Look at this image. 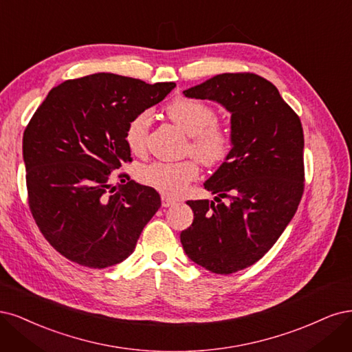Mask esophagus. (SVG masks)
<instances>
[{
  "mask_svg": "<svg viewBox=\"0 0 352 352\" xmlns=\"http://www.w3.org/2000/svg\"><path fill=\"white\" fill-rule=\"evenodd\" d=\"M161 200H162V208H169V206L175 205V200L171 199V197H168V196H162Z\"/></svg>",
  "mask_w": 352,
  "mask_h": 352,
  "instance_id": "obj_1",
  "label": "esophagus"
}]
</instances>
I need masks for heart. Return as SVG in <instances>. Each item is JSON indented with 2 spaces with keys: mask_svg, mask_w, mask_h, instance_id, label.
I'll return each mask as SVG.
<instances>
[{
  "mask_svg": "<svg viewBox=\"0 0 352 352\" xmlns=\"http://www.w3.org/2000/svg\"><path fill=\"white\" fill-rule=\"evenodd\" d=\"M166 114L177 126L190 135V149L199 160L209 166L219 165L228 160L234 138L231 129L217 121V112L205 102L190 98H177L166 107ZM152 124L151 111L134 116L126 129V143L133 152H142ZM199 175L196 157L179 162H152L139 168L138 178L164 196L177 197L187 190Z\"/></svg>",
  "mask_w": 352,
  "mask_h": 352,
  "instance_id": "obj_1",
  "label": "heart"
}]
</instances>
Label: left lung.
<instances>
[{
	"instance_id": "8db88e82",
	"label": "left lung",
	"mask_w": 352,
	"mask_h": 352,
	"mask_svg": "<svg viewBox=\"0 0 352 352\" xmlns=\"http://www.w3.org/2000/svg\"><path fill=\"white\" fill-rule=\"evenodd\" d=\"M183 94L231 112L232 152L205 183L219 203L188 200L195 219L179 235L192 262L230 275L262 258L297 212L304 191L301 121L279 90L253 73L218 74Z\"/></svg>"
}]
</instances>
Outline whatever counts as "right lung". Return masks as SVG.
Returning <instances> with one entry per match:
<instances>
[{
  "label": "right lung",
  "instance_id": "obj_1",
  "mask_svg": "<svg viewBox=\"0 0 352 352\" xmlns=\"http://www.w3.org/2000/svg\"><path fill=\"white\" fill-rule=\"evenodd\" d=\"M174 87L173 82L90 74L52 87L33 114L23 134L29 208L65 258L104 269L133 253L161 197L127 174L118 175L126 184L111 189V174L131 162L130 120Z\"/></svg>",
  "mask_w": 352,
  "mask_h": 352
}]
</instances>
